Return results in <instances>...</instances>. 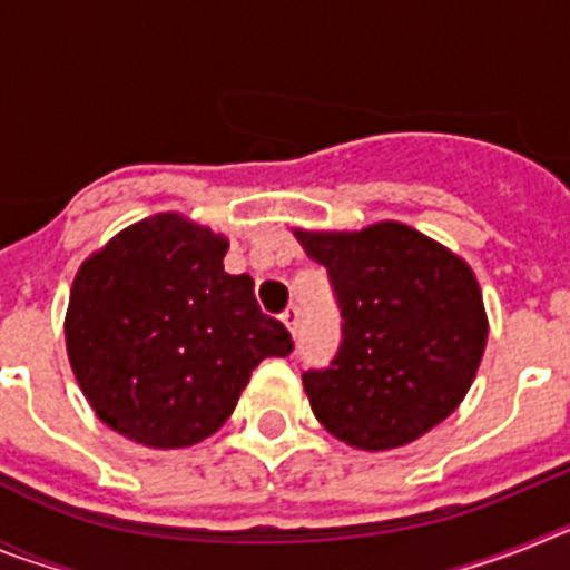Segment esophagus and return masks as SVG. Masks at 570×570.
<instances>
[{"mask_svg":"<svg viewBox=\"0 0 570 570\" xmlns=\"http://www.w3.org/2000/svg\"><path fill=\"white\" fill-rule=\"evenodd\" d=\"M282 322H285V328L291 331V336L299 334V308H296V305H291V308L282 314Z\"/></svg>","mask_w":570,"mask_h":570,"instance_id":"34e87169","label":"esophagus"}]
</instances>
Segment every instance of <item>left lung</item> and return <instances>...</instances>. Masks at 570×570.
<instances>
[{
  "mask_svg": "<svg viewBox=\"0 0 570 570\" xmlns=\"http://www.w3.org/2000/svg\"><path fill=\"white\" fill-rule=\"evenodd\" d=\"M328 268L342 342L302 385L336 440L387 451L420 440L465 400L488 340L468 262L402 223L294 230Z\"/></svg>",
  "mask_w": 570,
  "mask_h": 570,
  "instance_id": "1",
  "label": "left lung"
}]
</instances>
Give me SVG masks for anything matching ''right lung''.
Instances as JSON below:
<instances>
[{
    "mask_svg": "<svg viewBox=\"0 0 570 570\" xmlns=\"http://www.w3.org/2000/svg\"><path fill=\"white\" fill-rule=\"evenodd\" d=\"M228 239L156 214L90 254L70 288L65 342L82 394L108 428L148 448H188L234 414L250 371L294 351L225 274Z\"/></svg>",
    "mask_w": 570,
    "mask_h": 570,
    "instance_id": "right-lung-1",
    "label": "right lung"
}]
</instances>
